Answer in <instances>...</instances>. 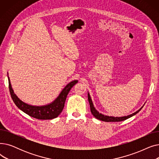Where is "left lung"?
<instances>
[{"instance_id":"obj_1","label":"left lung","mask_w":159,"mask_h":159,"mask_svg":"<svg viewBox=\"0 0 159 159\" xmlns=\"http://www.w3.org/2000/svg\"><path fill=\"white\" fill-rule=\"evenodd\" d=\"M88 101H89V106H90V110H91V113H92V115L95 116V117L100 120H102V121H104V122H120V121H122V120H126L130 117H131V116H133V115H136L137 113H139L142 108L143 107H141L140 109L137 111L136 112L133 113L131 115H129L128 116H120V117H115V116H107V115H104L101 113H99L96 109L95 107H94L93 106V102H92V100H91V97L89 95V93H88Z\"/></svg>"}]
</instances>
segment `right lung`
Wrapping results in <instances>:
<instances>
[{
  "instance_id": "obj_1",
  "label": "right lung",
  "mask_w": 159,
  "mask_h": 159,
  "mask_svg": "<svg viewBox=\"0 0 159 159\" xmlns=\"http://www.w3.org/2000/svg\"><path fill=\"white\" fill-rule=\"evenodd\" d=\"M7 78L8 82H9V89L11 97L15 105L25 113L33 118L40 120H49L57 117L63 110L67 95L70 92V89L78 82L77 80H75L67 84L62 90L59 95L52 103L44 106H37L28 104L19 99L14 93L9 77H7Z\"/></svg>"
}]
</instances>
